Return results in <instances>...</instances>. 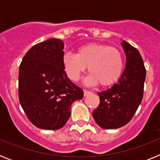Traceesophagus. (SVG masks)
Returning <instances> with one entry per match:
<instances>
[{"mask_svg": "<svg viewBox=\"0 0 160 160\" xmlns=\"http://www.w3.org/2000/svg\"><path fill=\"white\" fill-rule=\"evenodd\" d=\"M83 91H84V96H87L88 95V94H90V91H89V90H83Z\"/></svg>", "mask_w": 160, "mask_h": 160, "instance_id": "obj_1", "label": "esophagus"}]
</instances>
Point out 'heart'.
Returning <instances> with one entry per match:
<instances>
[{"label": "heart", "mask_w": 160, "mask_h": 160, "mask_svg": "<svg viewBox=\"0 0 160 160\" xmlns=\"http://www.w3.org/2000/svg\"><path fill=\"white\" fill-rule=\"evenodd\" d=\"M63 66L72 81L77 82L87 70L90 73L85 83L93 86L99 82L107 87L119 78L123 70V59L118 49L102 43H89L77 49L76 54L66 53L63 56Z\"/></svg>", "instance_id": "obj_1"}]
</instances>
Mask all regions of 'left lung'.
<instances>
[{"label":"left lung","instance_id":"1","mask_svg":"<svg viewBox=\"0 0 160 160\" xmlns=\"http://www.w3.org/2000/svg\"><path fill=\"white\" fill-rule=\"evenodd\" d=\"M126 66L117 83L98 93L100 103L92 115L103 129H117L131 121L143 96L146 69L138 49L122 41Z\"/></svg>","mask_w":160,"mask_h":160}]
</instances>
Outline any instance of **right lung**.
<instances>
[{"instance_id": "right-lung-1", "label": "right lung", "mask_w": 160, "mask_h": 160, "mask_svg": "<svg viewBox=\"0 0 160 160\" xmlns=\"http://www.w3.org/2000/svg\"><path fill=\"white\" fill-rule=\"evenodd\" d=\"M63 49L61 39L49 38L30 48L20 65V103L29 121L41 129L62 128L72 103L83 98V90L64 70Z\"/></svg>"}]
</instances>
